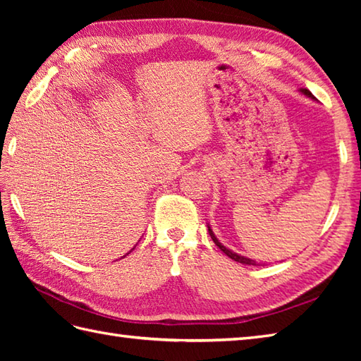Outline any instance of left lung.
<instances>
[{
    "instance_id": "obj_1",
    "label": "left lung",
    "mask_w": 361,
    "mask_h": 361,
    "mask_svg": "<svg viewBox=\"0 0 361 361\" xmlns=\"http://www.w3.org/2000/svg\"><path fill=\"white\" fill-rule=\"evenodd\" d=\"M299 93H302L304 96H307V97H310V99H313V101H315V97H313V94L310 93L309 90H305V88H301L299 90ZM208 231H209V235H211V239L214 240V243L217 245V247L225 252V255L228 256V257H231L233 260H235V262H240V264H245V265H257V262L256 260H252V259H250V257H245V256H240V255H237V252H234L233 250H229V248H226L224 243H221L217 237H216V234H214V231L211 229V225L208 224Z\"/></svg>"
}]
</instances>
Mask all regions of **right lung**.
Listing matches in <instances>:
<instances>
[{"instance_id":"1","label":"right lung","mask_w":361,"mask_h":361,"mask_svg":"<svg viewBox=\"0 0 361 361\" xmlns=\"http://www.w3.org/2000/svg\"><path fill=\"white\" fill-rule=\"evenodd\" d=\"M127 255H128V252H127Z\"/></svg>"}]
</instances>
